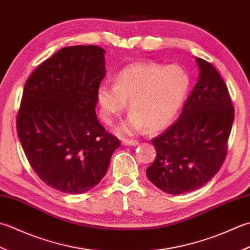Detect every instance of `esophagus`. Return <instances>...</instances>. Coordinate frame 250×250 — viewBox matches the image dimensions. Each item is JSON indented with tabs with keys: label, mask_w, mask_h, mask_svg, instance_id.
Returning a JSON list of instances; mask_svg holds the SVG:
<instances>
[{
	"label": "esophagus",
	"mask_w": 250,
	"mask_h": 250,
	"mask_svg": "<svg viewBox=\"0 0 250 250\" xmlns=\"http://www.w3.org/2000/svg\"><path fill=\"white\" fill-rule=\"evenodd\" d=\"M122 144L124 146H136L139 144L138 140H134V139H123L122 140Z\"/></svg>",
	"instance_id": "obj_1"
}]
</instances>
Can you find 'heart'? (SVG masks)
I'll list each match as a JSON object with an SVG mask.
<instances>
[{
	"mask_svg": "<svg viewBox=\"0 0 250 250\" xmlns=\"http://www.w3.org/2000/svg\"><path fill=\"white\" fill-rule=\"evenodd\" d=\"M190 85L191 76L181 65L136 62L120 71L114 86H99L97 103L101 118L111 125L126 109V101H129L131 113L118 127L121 134L132 135L146 127L156 131L174 121Z\"/></svg>",
	"mask_w": 250,
	"mask_h": 250,
	"instance_id": "b5f03b06",
	"label": "heart"
}]
</instances>
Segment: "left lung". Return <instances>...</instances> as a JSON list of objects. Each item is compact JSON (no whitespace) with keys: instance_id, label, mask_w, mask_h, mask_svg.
<instances>
[{"instance_id":"8db88e82","label":"left lung","mask_w":250,"mask_h":250,"mask_svg":"<svg viewBox=\"0 0 250 250\" xmlns=\"http://www.w3.org/2000/svg\"><path fill=\"white\" fill-rule=\"evenodd\" d=\"M198 81L174 124L152 139L155 161L149 180L169 194L191 192L209 181L227 156L234 108L225 81L206 60L195 58Z\"/></svg>"}]
</instances>
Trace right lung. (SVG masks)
Here are the masks:
<instances>
[{
	"instance_id": "obj_1",
	"label": "right lung",
	"mask_w": 250,
	"mask_h": 250,
	"mask_svg": "<svg viewBox=\"0 0 250 250\" xmlns=\"http://www.w3.org/2000/svg\"><path fill=\"white\" fill-rule=\"evenodd\" d=\"M105 50L96 45L59 49L24 84L17 134L40 179L81 194L104 177L119 139L97 119V90L105 76Z\"/></svg>"
}]
</instances>
